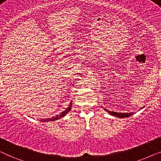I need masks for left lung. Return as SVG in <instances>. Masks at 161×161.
Returning a JSON list of instances; mask_svg holds the SVG:
<instances>
[{"label": "left lung", "instance_id": "obj_1", "mask_svg": "<svg viewBox=\"0 0 161 161\" xmlns=\"http://www.w3.org/2000/svg\"><path fill=\"white\" fill-rule=\"evenodd\" d=\"M144 107H142V108ZM105 111H106L108 113H109L112 116H117V117H119V118H125V117H128L130 116H132L133 115V113H116V112H114V111H108V110L105 109Z\"/></svg>", "mask_w": 161, "mask_h": 161}]
</instances>
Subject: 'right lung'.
Instances as JSON below:
<instances>
[{"label":"right lung","instance_id":"add662e5","mask_svg":"<svg viewBox=\"0 0 161 161\" xmlns=\"http://www.w3.org/2000/svg\"><path fill=\"white\" fill-rule=\"evenodd\" d=\"M71 107H72V102L69 103V107L67 108H66L65 111H64L63 112H61L60 114H58V115H56V116H53V117L52 118H47V119H41V122H51V121H55V120H57V119H59L62 118L66 114H67L68 112H69L70 110H71Z\"/></svg>","mask_w":161,"mask_h":161}]
</instances>
